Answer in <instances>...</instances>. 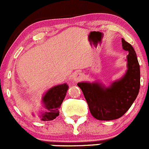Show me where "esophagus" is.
Wrapping results in <instances>:
<instances>
[{
	"instance_id": "obj_1",
	"label": "esophagus",
	"mask_w": 149,
	"mask_h": 149,
	"mask_svg": "<svg viewBox=\"0 0 149 149\" xmlns=\"http://www.w3.org/2000/svg\"><path fill=\"white\" fill-rule=\"evenodd\" d=\"M84 77V74L82 73H77V74H75L74 77H73V81L74 82H78L79 81L82 80Z\"/></svg>"
}]
</instances>
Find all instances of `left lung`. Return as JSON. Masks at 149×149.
Here are the masks:
<instances>
[{
    "instance_id": "8db88e82",
    "label": "left lung",
    "mask_w": 149,
    "mask_h": 149,
    "mask_svg": "<svg viewBox=\"0 0 149 149\" xmlns=\"http://www.w3.org/2000/svg\"><path fill=\"white\" fill-rule=\"evenodd\" d=\"M123 49L128 52L127 70L120 79L106 87L98 81L77 83L82 90L92 116L100 120L122 117L131 108L140 89V66L134 49L122 39Z\"/></svg>"
}]
</instances>
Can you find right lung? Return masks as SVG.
I'll return each mask as SVG.
<instances>
[{"instance_id": "right-lung-1", "label": "right lung", "mask_w": 149, "mask_h": 149, "mask_svg": "<svg viewBox=\"0 0 149 149\" xmlns=\"http://www.w3.org/2000/svg\"><path fill=\"white\" fill-rule=\"evenodd\" d=\"M69 86L67 83L55 85L49 89L41 99V105L44 112H39V117L42 121H49L56 118L59 115V108L63 102ZM32 116L35 114L32 113Z\"/></svg>"}]
</instances>
